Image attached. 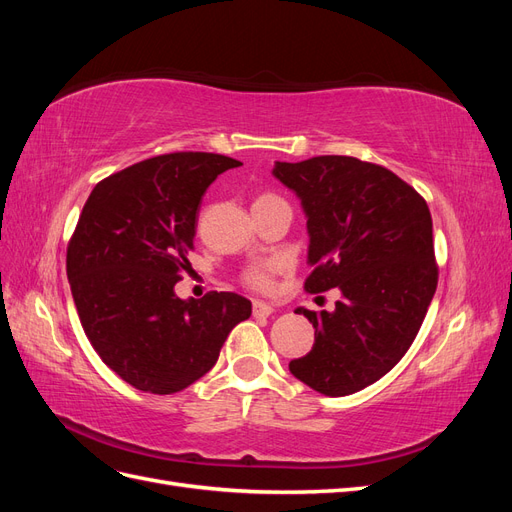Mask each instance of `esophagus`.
<instances>
[{"label":"esophagus","instance_id":"obj_1","mask_svg":"<svg viewBox=\"0 0 512 512\" xmlns=\"http://www.w3.org/2000/svg\"><path fill=\"white\" fill-rule=\"evenodd\" d=\"M273 307L265 301H254V316H271Z\"/></svg>","mask_w":512,"mask_h":512}]
</instances>
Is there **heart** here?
Returning a JSON list of instances; mask_svg holds the SVG:
<instances>
[{
	"instance_id": "1",
	"label": "heart",
	"mask_w": 512,
	"mask_h": 512,
	"mask_svg": "<svg viewBox=\"0 0 512 512\" xmlns=\"http://www.w3.org/2000/svg\"><path fill=\"white\" fill-rule=\"evenodd\" d=\"M265 200H275V196L271 194H262L256 203H265ZM277 273V265L275 262H262V265H256V267H250L245 271L243 275V282L250 286L252 290H258V292H267L273 288V277Z\"/></svg>"
}]
</instances>
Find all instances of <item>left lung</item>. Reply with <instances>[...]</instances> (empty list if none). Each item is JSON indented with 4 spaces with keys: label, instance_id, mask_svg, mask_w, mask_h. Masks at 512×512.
<instances>
[{
    "label": "left lung",
    "instance_id": "left-lung-1",
    "mask_svg": "<svg viewBox=\"0 0 512 512\" xmlns=\"http://www.w3.org/2000/svg\"><path fill=\"white\" fill-rule=\"evenodd\" d=\"M273 175L299 196L307 218V292L342 290L333 312H309L314 348L290 374L344 397L401 361L438 286L425 198L389 168L350 156L275 162Z\"/></svg>",
    "mask_w": 512,
    "mask_h": 512
}]
</instances>
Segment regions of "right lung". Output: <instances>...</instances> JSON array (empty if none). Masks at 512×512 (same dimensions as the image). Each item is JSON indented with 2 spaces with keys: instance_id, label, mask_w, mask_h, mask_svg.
<instances>
[{
  "instance_id": "obj_1",
  "label": "right lung",
  "mask_w": 512,
  "mask_h": 512,
  "mask_svg": "<svg viewBox=\"0 0 512 512\" xmlns=\"http://www.w3.org/2000/svg\"><path fill=\"white\" fill-rule=\"evenodd\" d=\"M239 164L220 153H166L102 179L87 198L66 256L72 299L100 359L138 391L170 395L203 378L252 314L235 292L175 294L192 271L200 198Z\"/></svg>"
}]
</instances>
